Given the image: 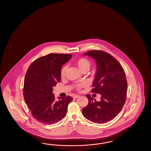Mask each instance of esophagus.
Here are the masks:
<instances>
[{
	"label": "esophagus",
	"mask_w": 151,
	"mask_h": 151,
	"mask_svg": "<svg viewBox=\"0 0 151 151\" xmlns=\"http://www.w3.org/2000/svg\"><path fill=\"white\" fill-rule=\"evenodd\" d=\"M79 97H80V96H78V95H77V96L75 95V96H73V98L75 99V98H78Z\"/></svg>",
	"instance_id": "34e87169"
}]
</instances>
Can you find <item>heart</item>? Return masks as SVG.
<instances>
[{
  "instance_id": "obj_1",
  "label": "heart",
  "mask_w": 151,
  "mask_h": 151,
  "mask_svg": "<svg viewBox=\"0 0 151 151\" xmlns=\"http://www.w3.org/2000/svg\"><path fill=\"white\" fill-rule=\"evenodd\" d=\"M75 65L78 67L79 70L84 73V72H87L89 70L91 66V63L90 60L86 58H80L78 59V60L75 61ZM67 71V66L65 65L61 68L60 70V76L61 77H64L65 76L66 74ZM86 85V84L85 83H80L76 85V88L78 90H80L81 88L84 87Z\"/></svg>"
}]
</instances>
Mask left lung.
I'll return each instance as SVG.
<instances>
[{
	"label": "left lung",
	"mask_w": 151,
	"mask_h": 151,
	"mask_svg": "<svg viewBox=\"0 0 151 151\" xmlns=\"http://www.w3.org/2000/svg\"><path fill=\"white\" fill-rule=\"evenodd\" d=\"M84 55L96 61L97 71L91 92L100 94L101 98L97 102L91 95H86L89 102L82 113L91 122L103 124L114 119L125 103L127 88L125 73L120 63L107 52L93 50Z\"/></svg>",
	"instance_id": "left-lung-1"
}]
</instances>
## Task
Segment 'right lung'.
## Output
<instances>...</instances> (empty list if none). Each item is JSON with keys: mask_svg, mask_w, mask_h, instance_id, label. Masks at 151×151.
<instances>
[{"mask_svg": "<svg viewBox=\"0 0 151 151\" xmlns=\"http://www.w3.org/2000/svg\"><path fill=\"white\" fill-rule=\"evenodd\" d=\"M70 54L50 53L39 57L29 67L24 78V101L33 117L39 122L52 125L66 115L73 97H58L55 101L53 87L60 81V70L71 59Z\"/></svg>", "mask_w": 151, "mask_h": 151, "instance_id": "obj_1", "label": "right lung"}]
</instances>
